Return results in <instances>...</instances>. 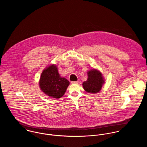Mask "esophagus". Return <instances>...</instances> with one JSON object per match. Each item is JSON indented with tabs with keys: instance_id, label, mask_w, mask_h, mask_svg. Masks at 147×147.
<instances>
[{
	"instance_id": "34e87169",
	"label": "esophagus",
	"mask_w": 147,
	"mask_h": 147,
	"mask_svg": "<svg viewBox=\"0 0 147 147\" xmlns=\"http://www.w3.org/2000/svg\"><path fill=\"white\" fill-rule=\"evenodd\" d=\"M72 84H78V81H74V82H71Z\"/></svg>"
}]
</instances>
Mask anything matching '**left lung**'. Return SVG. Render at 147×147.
<instances>
[{"instance_id": "obj_1", "label": "left lung", "mask_w": 147, "mask_h": 147, "mask_svg": "<svg viewBox=\"0 0 147 147\" xmlns=\"http://www.w3.org/2000/svg\"><path fill=\"white\" fill-rule=\"evenodd\" d=\"M88 79L83 83L84 90L88 93H97L99 92L105 83L101 72L96 69L88 71Z\"/></svg>"}]
</instances>
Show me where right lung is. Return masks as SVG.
I'll use <instances>...</instances> for the list:
<instances>
[{
  "instance_id": "add662e5",
  "label": "right lung",
  "mask_w": 147,
  "mask_h": 147,
  "mask_svg": "<svg viewBox=\"0 0 147 147\" xmlns=\"http://www.w3.org/2000/svg\"><path fill=\"white\" fill-rule=\"evenodd\" d=\"M69 82L62 78L55 64H51L42 71L39 82L42 92L49 97L59 98L64 94Z\"/></svg>"
}]
</instances>
